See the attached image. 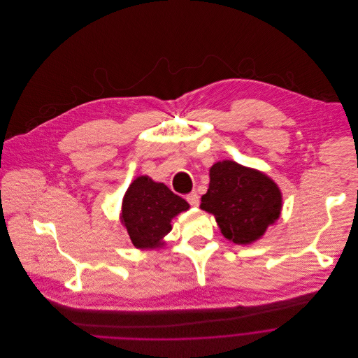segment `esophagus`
I'll list each match as a JSON object with an SVG mask.
<instances>
[{"mask_svg": "<svg viewBox=\"0 0 358 358\" xmlns=\"http://www.w3.org/2000/svg\"><path fill=\"white\" fill-rule=\"evenodd\" d=\"M186 200H187V203L190 204V206H199V203H200V197H199V194L196 193V192H192V193H189L187 196H186Z\"/></svg>", "mask_w": 358, "mask_h": 358, "instance_id": "esophagus-1", "label": "esophagus"}]
</instances>
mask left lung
Returning a JSON list of instances; mask_svg holds the SVG:
<instances>
[{"instance_id":"obj_1","label":"left lung","mask_w":358,"mask_h":358,"mask_svg":"<svg viewBox=\"0 0 358 358\" xmlns=\"http://www.w3.org/2000/svg\"><path fill=\"white\" fill-rule=\"evenodd\" d=\"M200 207L214 214L226 238L250 244L279 217L282 196L264 173L223 161L210 168V183Z\"/></svg>"}]
</instances>
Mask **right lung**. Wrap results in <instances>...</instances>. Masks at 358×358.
I'll return each mask as SVG.
<instances>
[{"label":"right lung","instance_id":"right-lung-1","mask_svg":"<svg viewBox=\"0 0 358 358\" xmlns=\"http://www.w3.org/2000/svg\"><path fill=\"white\" fill-rule=\"evenodd\" d=\"M187 208V201L168 186L139 176L124 196L121 219L136 248H154L172 230L171 220Z\"/></svg>","mask_w":358,"mask_h":358}]
</instances>
